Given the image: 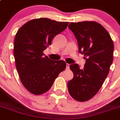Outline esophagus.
I'll use <instances>...</instances> for the list:
<instances>
[{"mask_svg":"<svg viewBox=\"0 0 120 120\" xmlns=\"http://www.w3.org/2000/svg\"><path fill=\"white\" fill-rule=\"evenodd\" d=\"M70 68V64L68 63H66V69H69Z\"/></svg>","mask_w":120,"mask_h":120,"instance_id":"esophagus-1","label":"esophagus"}]
</instances>
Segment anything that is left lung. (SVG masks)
<instances>
[{
    "mask_svg": "<svg viewBox=\"0 0 120 120\" xmlns=\"http://www.w3.org/2000/svg\"><path fill=\"white\" fill-rule=\"evenodd\" d=\"M68 27L76 38L79 52L86 60L82 69L76 63L70 66L73 78L68 82V90L75 100L86 101L97 94L109 73L114 43L108 31L96 22H71Z\"/></svg>",
    "mask_w": 120,
    "mask_h": 120,
    "instance_id": "left-lung-1",
    "label": "left lung"
}]
</instances>
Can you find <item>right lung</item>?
Wrapping results in <instances>:
<instances>
[{"instance_id":"right-lung-1","label":"right lung","mask_w":120,"mask_h":120,"mask_svg":"<svg viewBox=\"0 0 120 120\" xmlns=\"http://www.w3.org/2000/svg\"><path fill=\"white\" fill-rule=\"evenodd\" d=\"M68 24V22L48 18L35 19L25 23L15 35L14 57L16 70L25 88L34 95L47 92L55 79L66 69L65 61H53L44 56L42 52Z\"/></svg>"}]
</instances>
